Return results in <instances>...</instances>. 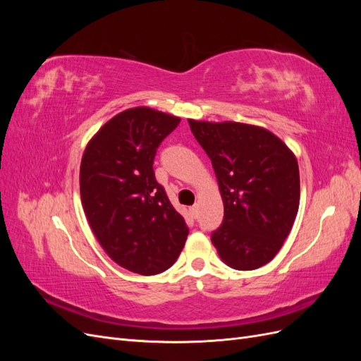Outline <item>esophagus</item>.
I'll return each instance as SVG.
<instances>
[{"instance_id": "1", "label": "esophagus", "mask_w": 361, "mask_h": 361, "mask_svg": "<svg viewBox=\"0 0 361 361\" xmlns=\"http://www.w3.org/2000/svg\"><path fill=\"white\" fill-rule=\"evenodd\" d=\"M191 214L194 215V216H197V214H199V204H194V206H191Z\"/></svg>"}]
</instances>
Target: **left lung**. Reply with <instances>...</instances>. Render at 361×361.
<instances>
[{"mask_svg": "<svg viewBox=\"0 0 361 361\" xmlns=\"http://www.w3.org/2000/svg\"><path fill=\"white\" fill-rule=\"evenodd\" d=\"M188 123L211 158L224 204L214 247L233 269L264 267L279 253L298 214L297 158L265 128L192 118Z\"/></svg>", "mask_w": 361, "mask_h": 361, "instance_id": "left-lung-1", "label": "left lung"}]
</instances>
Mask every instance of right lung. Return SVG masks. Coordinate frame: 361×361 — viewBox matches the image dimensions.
Returning a JSON list of instances; mask_svg holds the SVG:
<instances>
[{"label": "right lung", "mask_w": 361, "mask_h": 361, "mask_svg": "<svg viewBox=\"0 0 361 361\" xmlns=\"http://www.w3.org/2000/svg\"><path fill=\"white\" fill-rule=\"evenodd\" d=\"M179 122L149 106L129 108L97 130L81 159V203L92 232L117 265L141 276L169 269L188 236L152 167Z\"/></svg>", "instance_id": "add662e5"}]
</instances>
